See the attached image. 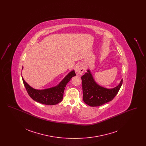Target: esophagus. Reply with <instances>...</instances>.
I'll return each instance as SVG.
<instances>
[{
  "label": "esophagus",
  "mask_w": 146,
  "mask_h": 146,
  "mask_svg": "<svg viewBox=\"0 0 146 146\" xmlns=\"http://www.w3.org/2000/svg\"><path fill=\"white\" fill-rule=\"evenodd\" d=\"M75 72L77 75L82 74L84 72L83 66L81 64H77L75 67Z\"/></svg>",
  "instance_id": "esophagus-1"
}]
</instances>
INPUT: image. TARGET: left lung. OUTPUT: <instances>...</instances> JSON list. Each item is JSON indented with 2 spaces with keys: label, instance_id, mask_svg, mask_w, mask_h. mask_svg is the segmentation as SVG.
Listing matches in <instances>:
<instances>
[{
  "label": "left lung",
  "instance_id": "8db88e82",
  "mask_svg": "<svg viewBox=\"0 0 146 146\" xmlns=\"http://www.w3.org/2000/svg\"><path fill=\"white\" fill-rule=\"evenodd\" d=\"M84 102L91 107L102 106L111 101L118 94L123 80L113 88L107 89L100 86L95 82L89 69L82 76Z\"/></svg>",
  "mask_w": 146,
  "mask_h": 146
}]
</instances>
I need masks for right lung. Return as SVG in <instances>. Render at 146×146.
I'll return each instance as SVG.
<instances>
[{"mask_svg": "<svg viewBox=\"0 0 146 146\" xmlns=\"http://www.w3.org/2000/svg\"><path fill=\"white\" fill-rule=\"evenodd\" d=\"M76 75L74 70H72L57 85L42 90L33 88L25 81L22 76V78L28 95L33 100L42 104L55 105L62 101L63 92L67 84L73 76H76Z\"/></svg>", "mask_w": 146, "mask_h": 146, "instance_id": "right-lung-1", "label": "right lung"}]
</instances>
